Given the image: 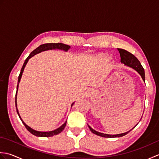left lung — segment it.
Wrapping results in <instances>:
<instances>
[{
  "label": "left lung",
  "mask_w": 159,
  "mask_h": 159,
  "mask_svg": "<svg viewBox=\"0 0 159 159\" xmlns=\"http://www.w3.org/2000/svg\"><path fill=\"white\" fill-rule=\"evenodd\" d=\"M117 50L120 54L121 63L124 64L125 66L130 67H131V68H133V70L137 71V72L139 74V75L141 76V78H142L143 81L145 82V71H144L143 67H142V66H141V63L139 62V61L137 59V57L134 55H133V54H131L130 52H128L126 50H124L121 48H117ZM88 127L90 129V130L92 131L93 134H96V135H98V136L102 137H107V138L120 137L124 136V135H126V134L129 133L130 130H132V129H133V128H134V127L129 131H127V132H126V133H124L117 134H104V133H100V132H98L95 130H93L92 127L89 126V125H88Z\"/></svg>",
  "instance_id": "obj_1"
}]
</instances>
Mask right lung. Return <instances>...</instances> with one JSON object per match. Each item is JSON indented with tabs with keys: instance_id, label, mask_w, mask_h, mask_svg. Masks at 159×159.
Instances as JSON below:
<instances>
[{
	"instance_id": "1",
	"label": "right lung",
	"mask_w": 159,
	"mask_h": 159,
	"mask_svg": "<svg viewBox=\"0 0 159 159\" xmlns=\"http://www.w3.org/2000/svg\"><path fill=\"white\" fill-rule=\"evenodd\" d=\"M71 47L68 45H66V44H64V43H44V44H42V45H40L39 47H38L36 49H35L33 50V52H31L29 56L26 58V59L25 60V63H24L21 69V71H20V73L19 74V76H18V85H17V92L16 93V111H17V113H18V115L19 117L20 118V120H21L22 122L23 123V124L25 125V126L26 127V129H27L30 133L31 134H33V135L37 136V137H52L54 135H56V134H59L61 132H62L64 129V128L66 126V123H67V120L66 121V122L64 123L62 126H61L59 128H57V129L52 130V131H48V132H42V131H38V130H33V128H31V127H29L28 125H26L25 122H24V121L22 120L21 117H20L19 112H18V108H17V92H18V86H19V83L20 81V79H21L22 76V73L24 72V70H25V67L26 65V63H28L29 60L32 57H33L34 55H35L36 54H38L41 52L43 51H46V50H63V51L67 52V50H68ZM74 102H73L72 104V105H71V107L73 106Z\"/></svg>"
}]
</instances>
